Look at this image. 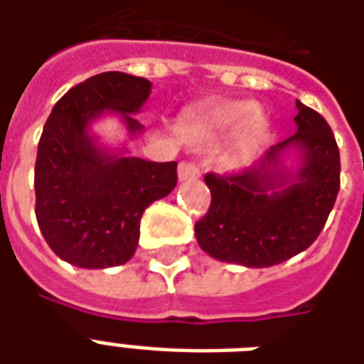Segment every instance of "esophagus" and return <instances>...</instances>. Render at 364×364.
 <instances>
[{
	"mask_svg": "<svg viewBox=\"0 0 364 364\" xmlns=\"http://www.w3.org/2000/svg\"><path fill=\"white\" fill-rule=\"evenodd\" d=\"M200 177V167L195 161L179 164V181H195Z\"/></svg>",
	"mask_w": 364,
	"mask_h": 364,
	"instance_id": "1",
	"label": "esophagus"
}]
</instances>
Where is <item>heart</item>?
Masks as SVG:
<instances>
[{
  "label": "heart",
  "mask_w": 364,
  "mask_h": 364,
  "mask_svg": "<svg viewBox=\"0 0 364 364\" xmlns=\"http://www.w3.org/2000/svg\"><path fill=\"white\" fill-rule=\"evenodd\" d=\"M240 134L226 154V166L240 169L250 164L257 150L261 136L265 132V119L255 112V105L250 101H226L206 112L193 128V138L198 144H210L222 136L234 132L239 124Z\"/></svg>",
  "instance_id": "obj_1"
}]
</instances>
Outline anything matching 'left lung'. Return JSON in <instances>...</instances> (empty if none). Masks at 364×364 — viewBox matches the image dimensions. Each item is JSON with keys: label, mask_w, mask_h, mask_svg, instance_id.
I'll return each mask as SVG.
<instances>
[{"label": "left lung", "mask_w": 364, "mask_h": 364, "mask_svg": "<svg viewBox=\"0 0 364 364\" xmlns=\"http://www.w3.org/2000/svg\"><path fill=\"white\" fill-rule=\"evenodd\" d=\"M296 109V134L240 173L205 177L213 200L195 236L214 259L271 267L320 236L339 193V150L320 112L300 101ZM289 155L297 156L294 168L286 166Z\"/></svg>", "instance_id": "obj_1"}]
</instances>
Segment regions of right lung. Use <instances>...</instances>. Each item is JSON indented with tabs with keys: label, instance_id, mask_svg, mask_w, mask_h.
<instances>
[{
	"label": "right lung",
	"instance_id": "1",
	"mask_svg": "<svg viewBox=\"0 0 364 364\" xmlns=\"http://www.w3.org/2000/svg\"><path fill=\"white\" fill-rule=\"evenodd\" d=\"M151 93L146 77L105 72L68 91L54 105L35 166L36 222L60 259L82 269L127 263L136 252L144 210L177 185V161H146L127 146L99 144L93 122L112 112L130 138Z\"/></svg>",
	"mask_w": 364,
	"mask_h": 364
}]
</instances>
